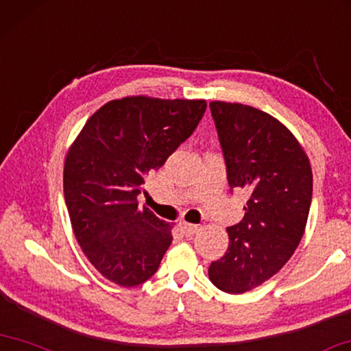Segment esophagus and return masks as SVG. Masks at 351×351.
<instances>
[{
	"mask_svg": "<svg viewBox=\"0 0 351 351\" xmlns=\"http://www.w3.org/2000/svg\"><path fill=\"white\" fill-rule=\"evenodd\" d=\"M180 228H181V232L184 236H193L199 230V225L187 223V221H182V223H180Z\"/></svg>",
	"mask_w": 351,
	"mask_h": 351,
	"instance_id": "obj_1",
	"label": "esophagus"
}]
</instances>
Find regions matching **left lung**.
<instances>
[{
    "mask_svg": "<svg viewBox=\"0 0 351 351\" xmlns=\"http://www.w3.org/2000/svg\"><path fill=\"white\" fill-rule=\"evenodd\" d=\"M231 189L250 198L245 215L226 228L230 245L209 265V280L226 293H243L270 280L304 234L313 170L302 143L270 114L241 103L210 101Z\"/></svg>",
    "mask_w": 351,
    "mask_h": 351,
    "instance_id": "8db88e82",
    "label": "left lung"
}]
</instances>
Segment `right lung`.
<instances>
[{
	"label": "right lung",
	"mask_w": 351,
	"mask_h": 351,
	"mask_svg": "<svg viewBox=\"0 0 351 351\" xmlns=\"http://www.w3.org/2000/svg\"><path fill=\"white\" fill-rule=\"evenodd\" d=\"M204 99L125 97L86 121L64 162V195L77 243L106 280L134 287L158 270L173 236L137 195L192 134Z\"/></svg>",
	"instance_id": "right-lung-1"
}]
</instances>
